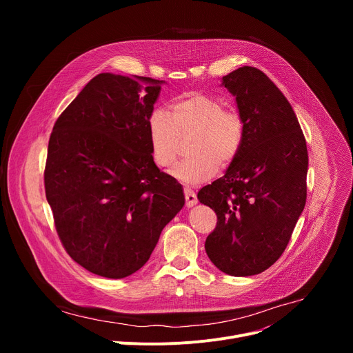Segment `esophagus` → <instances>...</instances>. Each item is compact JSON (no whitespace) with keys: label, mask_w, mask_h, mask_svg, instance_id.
<instances>
[{"label":"esophagus","mask_w":353,"mask_h":353,"mask_svg":"<svg viewBox=\"0 0 353 353\" xmlns=\"http://www.w3.org/2000/svg\"><path fill=\"white\" fill-rule=\"evenodd\" d=\"M184 196H185V205L190 208V207H194L196 203H198V199H196V195H195V192L191 190V188H184Z\"/></svg>","instance_id":"obj_1"}]
</instances>
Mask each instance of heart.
<instances>
[{
    "label": "heart",
    "mask_w": 353,
    "mask_h": 353,
    "mask_svg": "<svg viewBox=\"0 0 353 353\" xmlns=\"http://www.w3.org/2000/svg\"><path fill=\"white\" fill-rule=\"evenodd\" d=\"M170 114L163 109L150 113L148 134L150 154L159 168L173 166L180 154V137L194 134L190 143L192 157L172 170L177 181L203 184L239 155L244 121L237 112L225 109L222 100L203 93H185L173 100Z\"/></svg>",
    "instance_id": "heart-1"
}]
</instances>
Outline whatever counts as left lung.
Wrapping results in <instances>:
<instances>
[{"mask_svg": "<svg viewBox=\"0 0 353 353\" xmlns=\"http://www.w3.org/2000/svg\"><path fill=\"white\" fill-rule=\"evenodd\" d=\"M244 121L240 152L223 177L198 191L216 228L205 240L214 265L232 276L257 275L285 251L307 195V146L283 93L260 70L222 78Z\"/></svg>", "mask_w": 353, "mask_h": 353, "instance_id": "obj_1", "label": "left lung"}]
</instances>
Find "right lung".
<instances>
[{
  "mask_svg": "<svg viewBox=\"0 0 353 353\" xmlns=\"http://www.w3.org/2000/svg\"><path fill=\"white\" fill-rule=\"evenodd\" d=\"M162 83L99 74L50 135L44 188L59 237L75 263L99 276L120 279L143 267L184 205L181 184L150 154L148 119Z\"/></svg>",
  "mask_w": 353,
  "mask_h": 353,
  "instance_id": "right-lung-1",
  "label": "right lung"
}]
</instances>
